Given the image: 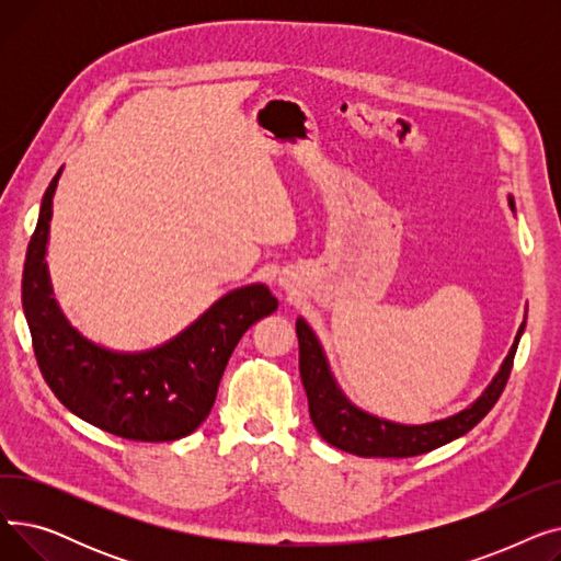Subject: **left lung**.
I'll return each instance as SVG.
<instances>
[{
	"label": "left lung",
	"mask_w": 561,
	"mask_h": 561,
	"mask_svg": "<svg viewBox=\"0 0 561 561\" xmlns=\"http://www.w3.org/2000/svg\"><path fill=\"white\" fill-rule=\"evenodd\" d=\"M510 204L514 209L512 199ZM523 330H525V322L516 334V341L510 350L503 368H500V373L495 375V379L491 381L489 389L482 393L478 402H473L468 409L459 411V414L446 421H436L427 425H398V423L375 419L366 414V411L352 407L343 398V393L334 385L325 355H322L320 350V343L316 341L307 322L298 318L296 332L300 343V377L309 400L311 423L330 446L357 457H416L434 448L446 446L450 440L473 430L493 409L497 398L503 396Z\"/></svg>",
	"instance_id": "1"
}]
</instances>
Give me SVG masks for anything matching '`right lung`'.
<instances>
[{
	"label": "right lung",
	"mask_w": 561,
	"mask_h": 561,
	"mask_svg": "<svg viewBox=\"0 0 561 561\" xmlns=\"http://www.w3.org/2000/svg\"><path fill=\"white\" fill-rule=\"evenodd\" d=\"M58 174L43 195L22 273V307L47 387L72 414L108 434L150 444L188 436L209 416L233 347L277 300L263 284L231 290L186 332L140 355L85 341L58 311L45 265Z\"/></svg>",
	"instance_id": "obj_1"
}]
</instances>
